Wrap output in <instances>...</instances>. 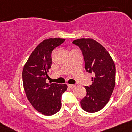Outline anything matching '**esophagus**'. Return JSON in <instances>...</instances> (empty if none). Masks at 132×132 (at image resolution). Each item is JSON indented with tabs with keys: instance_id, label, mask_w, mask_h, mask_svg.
<instances>
[{
	"instance_id": "obj_1",
	"label": "esophagus",
	"mask_w": 132,
	"mask_h": 132,
	"mask_svg": "<svg viewBox=\"0 0 132 132\" xmlns=\"http://www.w3.org/2000/svg\"><path fill=\"white\" fill-rule=\"evenodd\" d=\"M68 87L69 88H71V89H73V88H75V85H68Z\"/></svg>"
}]
</instances>
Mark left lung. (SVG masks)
I'll list each match as a JSON object with an SVG mask.
<instances>
[{
	"label": "left lung",
	"mask_w": 132,
	"mask_h": 132,
	"mask_svg": "<svg viewBox=\"0 0 132 132\" xmlns=\"http://www.w3.org/2000/svg\"><path fill=\"white\" fill-rule=\"evenodd\" d=\"M73 44L81 51L86 71L95 75L92 85L85 86L86 95L81 105L87 112H96L106 105L115 88V63L106 49L92 39L75 40Z\"/></svg>",
	"instance_id": "1"
}]
</instances>
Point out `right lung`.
Segmentation results:
<instances>
[{
    "instance_id": "obj_1",
    "label": "right lung",
    "mask_w": 132,
    "mask_h": 132,
    "mask_svg": "<svg viewBox=\"0 0 132 132\" xmlns=\"http://www.w3.org/2000/svg\"><path fill=\"white\" fill-rule=\"evenodd\" d=\"M64 40L60 38L43 40L33 51L23 69L26 96L36 110L45 115H53L59 111L62 95L68 88L66 84L46 82L51 67L52 52Z\"/></svg>"
}]
</instances>
